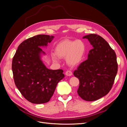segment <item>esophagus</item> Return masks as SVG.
Segmentation results:
<instances>
[{"mask_svg":"<svg viewBox=\"0 0 127 127\" xmlns=\"http://www.w3.org/2000/svg\"><path fill=\"white\" fill-rule=\"evenodd\" d=\"M65 74H66V76H70L72 75V72L70 70H67L65 72Z\"/></svg>","mask_w":127,"mask_h":127,"instance_id":"34e87169","label":"esophagus"}]
</instances>
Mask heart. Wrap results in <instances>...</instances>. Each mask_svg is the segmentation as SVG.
<instances>
[{
  "label": "heart",
  "mask_w": 127,
  "mask_h": 127,
  "mask_svg": "<svg viewBox=\"0 0 127 127\" xmlns=\"http://www.w3.org/2000/svg\"><path fill=\"white\" fill-rule=\"evenodd\" d=\"M55 51L57 56H52L55 62L59 61V58L66 57L67 63L70 66H74L82 60L85 55V46L81 41L64 40L56 45Z\"/></svg>",
  "instance_id": "1"
}]
</instances>
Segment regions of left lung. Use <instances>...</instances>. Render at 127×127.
I'll use <instances>...</instances> for the list:
<instances>
[{"mask_svg":"<svg viewBox=\"0 0 127 127\" xmlns=\"http://www.w3.org/2000/svg\"><path fill=\"white\" fill-rule=\"evenodd\" d=\"M93 48L74 75L79 80L77 93L82 99L94 101L108 94L118 71L117 56L103 37L95 34L84 36Z\"/></svg>","mask_w":127,"mask_h":127,"instance_id":"obj_1","label":"left lung"}]
</instances>
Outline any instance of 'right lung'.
Segmentation results:
<instances>
[{
  "label": "right lung",
  "instance_id": "right-lung-1",
  "mask_svg": "<svg viewBox=\"0 0 127 127\" xmlns=\"http://www.w3.org/2000/svg\"><path fill=\"white\" fill-rule=\"evenodd\" d=\"M54 36L37 35L19 45L12 61L15 85L28 101L34 104L49 102L57 84L64 78L63 70H51L41 59L45 54L40 47L47 46Z\"/></svg>",
  "mask_w": 127,
  "mask_h": 127
}]
</instances>
